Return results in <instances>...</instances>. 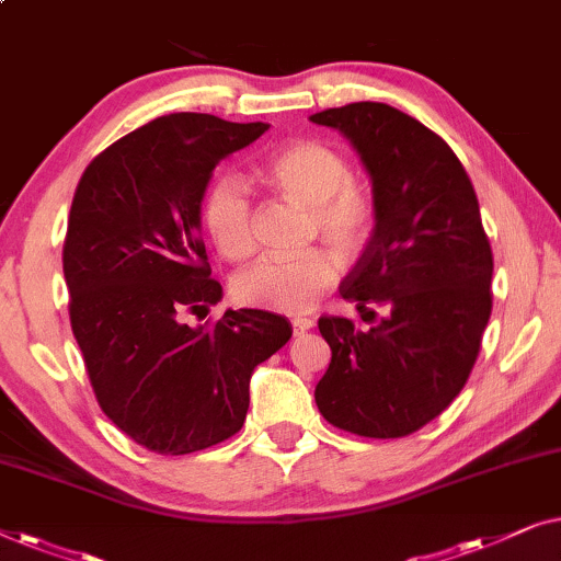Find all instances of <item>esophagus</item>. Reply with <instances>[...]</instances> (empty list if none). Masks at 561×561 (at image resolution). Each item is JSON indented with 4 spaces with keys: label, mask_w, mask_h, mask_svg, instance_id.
I'll list each match as a JSON object with an SVG mask.
<instances>
[{
    "label": "esophagus",
    "mask_w": 561,
    "mask_h": 561,
    "mask_svg": "<svg viewBox=\"0 0 561 561\" xmlns=\"http://www.w3.org/2000/svg\"><path fill=\"white\" fill-rule=\"evenodd\" d=\"M310 328H314V318H307V314H295V318H291V330H295V335H302Z\"/></svg>",
    "instance_id": "1"
}]
</instances>
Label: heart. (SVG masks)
Masks as SVG:
<instances>
[{"instance_id":"b5f03b06","label":"heart","mask_w":561,"mask_h":561,"mask_svg":"<svg viewBox=\"0 0 561 561\" xmlns=\"http://www.w3.org/2000/svg\"><path fill=\"white\" fill-rule=\"evenodd\" d=\"M259 178L282 198L307 208V236H320L341 259L358 256L374 233L376 195L351 175L348 157L328 141H289L259 164ZM201 224L224 259L241 262L254 251V208L233 178L213 180L203 195ZM335 277V256L312 247L295 256L259 259L236 274L233 297L264 310L299 312Z\"/></svg>"}]
</instances>
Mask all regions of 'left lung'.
Listing matches in <instances>:
<instances>
[{"instance_id":"left-lung-1","label":"left lung","mask_w":561,"mask_h":561,"mask_svg":"<svg viewBox=\"0 0 561 561\" xmlns=\"http://www.w3.org/2000/svg\"><path fill=\"white\" fill-rule=\"evenodd\" d=\"M310 119L353 141L376 195V231L341 284L370 328L322 314L333 358L314 401L351 435L407 437L462 391L491 320L493 251L476 187L439 134L389 104Z\"/></svg>"}]
</instances>
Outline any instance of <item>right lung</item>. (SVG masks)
<instances>
[{
    "mask_svg": "<svg viewBox=\"0 0 561 561\" xmlns=\"http://www.w3.org/2000/svg\"><path fill=\"white\" fill-rule=\"evenodd\" d=\"M266 129L160 116L93 157L76 187L62 243L70 328L101 412L149 453L233 437L251 374L291 337L289 320L266 310L185 325L224 295L201 239L205 187L220 160Z\"/></svg>",
    "mask_w": 561,
    "mask_h": 561,
    "instance_id": "add662e5",
    "label": "right lung"
}]
</instances>
